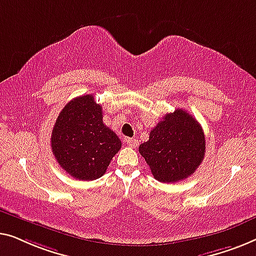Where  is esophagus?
<instances>
[{
    "instance_id": "34e87169",
    "label": "esophagus",
    "mask_w": 256,
    "mask_h": 256,
    "mask_svg": "<svg viewBox=\"0 0 256 256\" xmlns=\"http://www.w3.org/2000/svg\"><path fill=\"white\" fill-rule=\"evenodd\" d=\"M125 142H126L128 146H130V147H136V145H138V140L133 139V138L125 139Z\"/></svg>"
}]
</instances>
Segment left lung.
<instances>
[{
    "label": "left lung",
    "mask_w": 256,
    "mask_h": 256,
    "mask_svg": "<svg viewBox=\"0 0 256 256\" xmlns=\"http://www.w3.org/2000/svg\"><path fill=\"white\" fill-rule=\"evenodd\" d=\"M139 153L150 166L154 178L175 183L188 178L205 156L203 128L183 109L167 114L139 146Z\"/></svg>",
    "instance_id": "obj_1"
}]
</instances>
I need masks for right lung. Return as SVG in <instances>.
<instances>
[{
  "instance_id": "add662e5",
  "label": "right lung",
  "mask_w": 256,
  "mask_h": 256,
  "mask_svg": "<svg viewBox=\"0 0 256 256\" xmlns=\"http://www.w3.org/2000/svg\"><path fill=\"white\" fill-rule=\"evenodd\" d=\"M102 112L92 95H84L68 102L56 118L51 136L53 156L74 178H100L120 150V140L104 125Z\"/></svg>"
}]
</instances>
